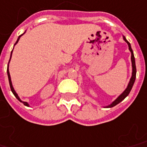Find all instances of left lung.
Segmentation results:
<instances>
[{
    "mask_svg": "<svg viewBox=\"0 0 147 147\" xmlns=\"http://www.w3.org/2000/svg\"><path fill=\"white\" fill-rule=\"evenodd\" d=\"M123 36V40L125 41L127 44H128V46H129V50L131 52V68H132V71H131V76L130 78V80H129V84L127 86V87L125 90H124L123 92L121 94L118 96L117 98L115 99V100L113 101L111 104H108L107 106H105L104 107H115V105H117L118 104H119L120 102L123 100L127 96L129 95V93H130V91H131V88L133 86V84H134L135 82V80H136V61H135V57H134V54H133V51H132V50H131V44L129 43L128 40H126V38Z\"/></svg>",
    "mask_w": 147,
    "mask_h": 147,
    "instance_id": "8db88e82",
    "label": "left lung"
}]
</instances>
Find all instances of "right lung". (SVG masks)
Listing matches in <instances>:
<instances>
[{
  "instance_id": "1",
  "label": "right lung",
  "mask_w": 147,
  "mask_h": 147,
  "mask_svg": "<svg viewBox=\"0 0 147 147\" xmlns=\"http://www.w3.org/2000/svg\"><path fill=\"white\" fill-rule=\"evenodd\" d=\"M25 32H26V31H25ZM25 32H24V33H22V35H20V36H18V40H17V41H16V43H15V45H14V47L16 46V44L18 43V40H19L20 37H21L22 35L25 34ZM12 51H13V50H12V51H11V57H10V60H9V61H8V65H7V77H8V81H9V84H10V87H11V92H12V93H13V94L16 96V97L17 99H18V100L20 101V102H22V104H23L24 105H26V106H27V107H29V104H28V102H26V101H22L21 100V99L19 98V96H18V94H17V93H16V90H15V89H14V87H13V86H12V82H11V76H10L9 69H8V67H9V62H10V61H11V54H12Z\"/></svg>"
}]
</instances>
